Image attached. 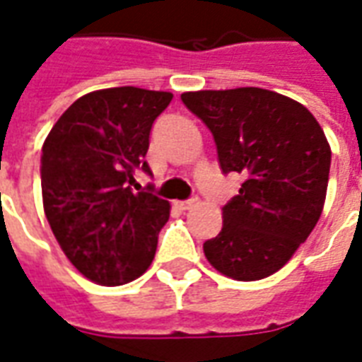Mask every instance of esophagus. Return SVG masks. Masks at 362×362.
Masks as SVG:
<instances>
[{
    "mask_svg": "<svg viewBox=\"0 0 362 362\" xmlns=\"http://www.w3.org/2000/svg\"><path fill=\"white\" fill-rule=\"evenodd\" d=\"M197 197H189V199H182V202H176V207L178 209H182V211H188V209H192L194 205H197Z\"/></svg>",
    "mask_w": 362,
    "mask_h": 362,
    "instance_id": "obj_1",
    "label": "esophagus"
}]
</instances>
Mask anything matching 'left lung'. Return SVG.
Returning a JSON list of instances; mask_svg holds the SVG:
<instances>
[{
    "mask_svg": "<svg viewBox=\"0 0 362 362\" xmlns=\"http://www.w3.org/2000/svg\"><path fill=\"white\" fill-rule=\"evenodd\" d=\"M182 103L209 127L223 174L244 182L223 207V228L205 258L236 281H258L287 264L316 227L332 149L308 108L258 87L184 93Z\"/></svg>",
    "mask_w": 362,
    "mask_h": 362,
    "instance_id": "1",
    "label": "left lung"
}]
</instances>
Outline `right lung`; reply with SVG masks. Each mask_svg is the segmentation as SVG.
Instances as JSON below:
<instances>
[{"label":"right lung","instance_id":"add662e5","mask_svg":"<svg viewBox=\"0 0 362 362\" xmlns=\"http://www.w3.org/2000/svg\"><path fill=\"white\" fill-rule=\"evenodd\" d=\"M170 93L114 87L77 98L42 145L46 219L69 262L87 279L116 287L137 279L155 258L170 205L153 186L134 192L153 122Z\"/></svg>","mask_w":362,"mask_h":362}]
</instances>
